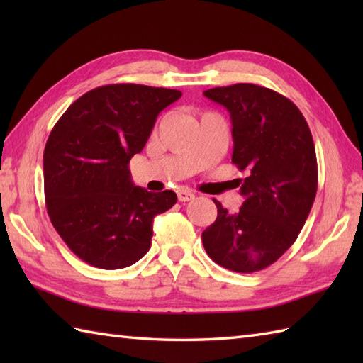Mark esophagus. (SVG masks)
<instances>
[{"mask_svg": "<svg viewBox=\"0 0 363 363\" xmlns=\"http://www.w3.org/2000/svg\"><path fill=\"white\" fill-rule=\"evenodd\" d=\"M177 199H179L181 203H187L191 201V199H195V194L190 189H181L177 190Z\"/></svg>", "mask_w": 363, "mask_h": 363, "instance_id": "1", "label": "esophagus"}]
</instances>
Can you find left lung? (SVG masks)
Instances as JSON below:
<instances>
[{
  "label": "left lung",
  "instance_id": "obj_1",
  "mask_svg": "<svg viewBox=\"0 0 363 363\" xmlns=\"http://www.w3.org/2000/svg\"><path fill=\"white\" fill-rule=\"evenodd\" d=\"M204 96L228 109L233 164L246 173L235 213L213 199L218 215L203 233L204 250L230 272H259L295 243L312 209L318 168L311 129L289 98L256 84L215 87Z\"/></svg>",
  "mask_w": 363,
  "mask_h": 363
}]
</instances>
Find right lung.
Returning <instances> with one entry per match:
<instances>
[{
    "label": "right lung",
    "mask_w": 363,
    "mask_h": 363,
    "mask_svg": "<svg viewBox=\"0 0 363 363\" xmlns=\"http://www.w3.org/2000/svg\"><path fill=\"white\" fill-rule=\"evenodd\" d=\"M179 90L111 84L84 94L52 128L43 152L50 220L76 256L103 269L135 264L151 248L152 220L176 204L173 190L134 186L140 152Z\"/></svg>",
    "instance_id": "right-lung-1"
}]
</instances>
